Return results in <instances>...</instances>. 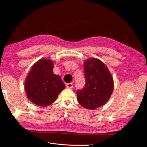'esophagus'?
I'll list each match as a JSON object with an SVG mask.
<instances>
[{"label":"esophagus","instance_id":"1","mask_svg":"<svg viewBox=\"0 0 147 147\" xmlns=\"http://www.w3.org/2000/svg\"><path fill=\"white\" fill-rule=\"evenodd\" d=\"M66 87L68 88H72L74 87V84L71 83H68L66 84Z\"/></svg>","mask_w":147,"mask_h":147}]
</instances>
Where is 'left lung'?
I'll use <instances>...</instances> for the list:
<instances>
[{"mask_svg": "<svg viewBox=\"0 0 147 147\" xmlns=\"http://www.w3.org/2000/svg\"><path fill=\"white\" fill-rule=\"evenodd\" d=\"M86 83L77 91V99L83 107L93 110L108 101L113 90V80L106 65L99 59L92 58L84 63Z\"/></svg>", "mask_w": 147, "mask_h": 147, "instance_id": "1", "label": "left lung"}]
</instances>
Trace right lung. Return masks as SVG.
<instances>
[{
    "mask_svg": "<svg viewBox=\"0 0 147 147\" xmlns=\"http://www.w3.org/2000/svg\"><path fill=\"white\" fill-rule=\"evenodd\" d=\"M53 67L50 59L39 60L32 66L26 79V94L37 105L45 107L51 104L65 88L61 77L53 74Z\"/></svg>",
    "mask_w": 147,
    "mask_h": 147,
    "instance_id": "obj_1",
    "label": "right lung"
}]
</instances>
